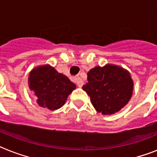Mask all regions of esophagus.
<instances>
[{
    "label": "esophagus",
    "instance_id": "1",
    "mask_svg": "<svg viewBox=\"0 0 157 157\" xmlns=\"http://www.w3.org/2000/svg\"><path fill=\"white\" fill-rule=\"evenodd\" d=\"M75 82H76V86H78V87H82V86H83L84 84L83 80L81 78H80V77H77V78L75 80Z\"/></svg>",
    "mask_w": 157,
    "mask_h": 157
}]
</instances>
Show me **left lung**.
Here are the masks:
<instances>
[{
  "label": "left lung",
  "instance_id": "8db88e82",
  "mask_svg": "<svg viewBox=\"0 0 157 157\" xmlns=\"http://www.w3.org/2000/svg\"><path fill=\"white\" fill-rule=\"evenodd\" d=\"M88 82L82 89L90 97L98 112L112 115L129 103L134 90V81L129 71L115 64L97 66L87 73Z\"/></svg>",
  "mask_w": 157,
  "mask_h": 157
}]
</instances>
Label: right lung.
<instances>
[{
    "label": "right lung",
    "mask_w": 157,
    "mask_h": 157,
    "mask_svg": "<svg viewBox=\"0 0 157 157\" xmlns=\"http://www.w3.org/2000/svg\"><path fill=\"white\" fill-rule=\"evenodd\" d=\"M28 86L36 97L37 104L51 111L63 107L76 88L73 82L50 64L36 67L30 71Z\"/></svg>",
    "instance_id": "1"
}]
</instances>
